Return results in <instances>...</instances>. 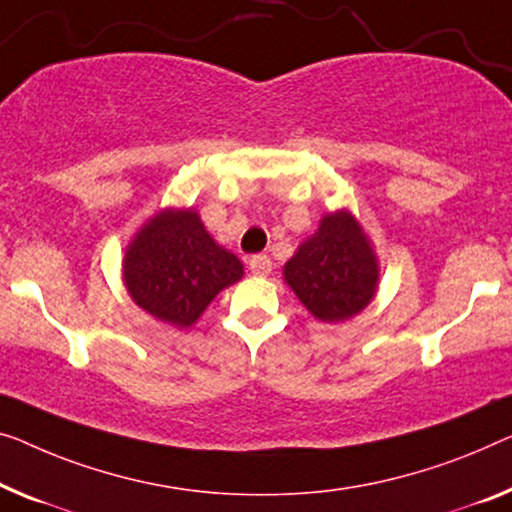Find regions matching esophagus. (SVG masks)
<instances>
[{"instance_id":"34e87169","label":"esophagus","mask_w":512,"mask_h":512,"mask_svg":"<svg viewBox=\"0 0 512 512\" xmlns=\"http://www.w3.org/2000/svg\"><path fill=\"white\" fill-rule=\"evenodd\" d=\"M248 266H250V271L255 273V276H269L271 269H273L269 255H253L248 259Z\"/></svg>"}]
</instances>
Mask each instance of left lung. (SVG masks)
Here are the masks:
<instances>
[{
  "label": "left lung",
  "mask_w": 512,
  "mask_h": 512,
  "mask_svg": "<svg viewBox=\"0 0 512 512\" xmlns=\"http://www.w3.org/2000/svg\"><path fill=\"white\" fill-rule=\"evenodd\" d=\"M377 259L352 213L338 211L301 243L285 264V280L301 303L322 322L354 317L377 289Z\"/></svg>",
  "instance_id": "left-lung-1"
}]
</instances>
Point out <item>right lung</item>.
I'll return each mask as SVG.
<instances>
[{
    "instance_id": "obj_1",
    "label": "right lung",
    "mask_w": 512,
    "mask_h": 512,
    "mask_svg": "<svg viewBox=\"0 0 512 512\" xmlns=\"http://www.w3.org/2000/svg\"><path fill=\"white\" fill-rule=\"evenodd\" d=\"M241 276L239 257L211 239L193 209L158 213L135 236L124 259V280L133 301L160 322L181 329Z\"/></svg>"
}]
</instances>
